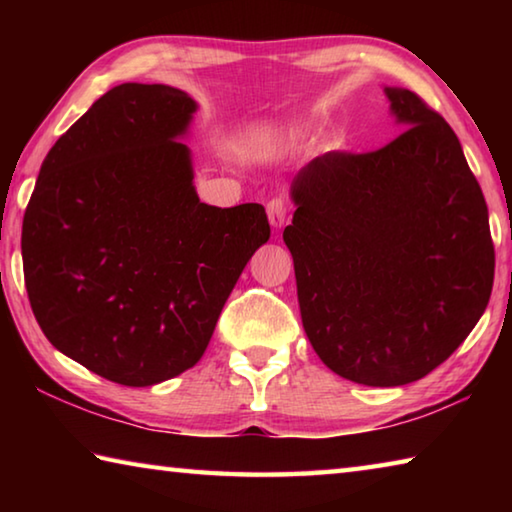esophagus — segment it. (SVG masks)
I'll list each match as a JSON object with an SVG mask.
<instances>
[{
    "instance_id": "1",
    "label": "esophagus",
    "mask_w": 512,
    "mask_h": 512,
    "mask_svg": "<svg viewBox=\"0 0 512 512\" xmlns=\"http://www.w3.org/2000/svg\"><path fill=\"white\" fill-rule=\"evenodd\" d=\"M266 214H268V223H271L275 230H280L289 216V205L287 201H282V198H273V201L266 205Z\"/></svg>"
}]
</instances>
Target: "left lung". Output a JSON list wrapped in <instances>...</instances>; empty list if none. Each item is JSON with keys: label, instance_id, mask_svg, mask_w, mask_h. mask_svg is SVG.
<instances>
[{"label": "left lung", "instance_id": "8db88e82", "mask_svg": "<svg viewBox=\"0 0 512 512\" xmlns=\"http://www.w3.org/2000/svg\"><path fill=\"white\" fill-rule=\"evenodd\" d=\"M406 131L372 153H327L291 180L284 244L311 348L354 384L404 386L440 366L488 307V205L452 126L388 88Z\"/></svg>", "mask_w": 512, "mask_h": 512}]
</instances>
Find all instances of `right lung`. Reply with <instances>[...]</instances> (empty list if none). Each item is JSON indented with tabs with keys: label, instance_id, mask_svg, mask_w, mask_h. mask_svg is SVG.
I'll return each mask as SVG.
<instances>
[{
	"label": "right lung",
	"instance_id": "1",
	"mask_svg": "<svg viewBox=\"0 0 512 512\" xmlns=\"http://www.w3.org/2000/svg\"><path fill=\"white\" fill-rule=\"evenodd\" d=\"M198 103L162 83L103 94L51 146L22 223L33 316L99 377L153 386L203 357L264 207L201 203L189 137Z\"/></svg>",
	"mask_w": 512,
	"mask_h": 512
}]
</instances>
